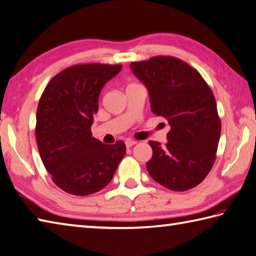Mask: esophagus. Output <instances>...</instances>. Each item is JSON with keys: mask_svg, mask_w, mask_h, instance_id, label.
<instances>
[{"mask_svg": "<svg viewBox=\"0 0 256 256\" xmlns=\"http://www.w3.org/2000/svg\"><path fill=\"white\" fill-rule=\"evenodd\" d=\"M124 144H126V147H127V148H130V147H132V146H134L136 144H137V142H136V140L127 139L126 142H124Z\"/></svg>", "mask_w": 256, "mask_h": 256, "instance_id": "obj_1", "label": "esophagus"}]
</instances>
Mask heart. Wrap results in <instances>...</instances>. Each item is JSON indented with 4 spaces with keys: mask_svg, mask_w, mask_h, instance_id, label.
Returning a JSON list of instances; mask_svg holds the SVG:
<instances>
[{
    "mask_svg": "<svg viewBox=\"0 0 256 256\" xmlns=\"http://www.w3.org/2000/svg\"><path fill=\"white\" fill-rule=\"evenodd\" d=\"M137 85H139V84H137V82H130V84H128V85H127V87H126V90H127V88H130V87H134V86H137Z\"/></svg>",
    "mask_w": 256,
    "mask_h": 256,
    "instance_id": "1",
    "label": "heart"
}]
</instances>
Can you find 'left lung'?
<instances>
[{"label":"left lung","instance_id":"left-lung-1","mask_svg":"<svg viewBox=\"0 0 256 256\" xmlns=\"http://www.w3.org/2000/svg\"><path fill=\"white\" fill-rule=\"evenodd\" d=\"M130 68L149 90L151 110L171 126L164 146L150 140L149 174L172 191L200 184L214 164L221 120L216 98L201 74L174 56L132 62Z\"/></svg>","mask_w":256,"mask_h":256}]
</instances>
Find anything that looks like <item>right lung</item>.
I'll use <instances>...</instances> for the list:
<instances>
[{
  "mask_svg": "<svg viewBox=\"0 0 256 256\" xmlns=\"http://www.w3.org/2000/svg\"><path fill=\"white\" fill-rule=\"evenodd\" d=\"M122 67L70 66L52 78L40 98L35 127L38 152L52 180L67 194L90 196L102 190L126 154L122 140L104 144L90 130L99 94Z\"/></svg>",
  "mask_w": 256,
  "mask_h": 256,
  "instance_id": "obj_1",
  "label": "right lung"
}]
</instances>
